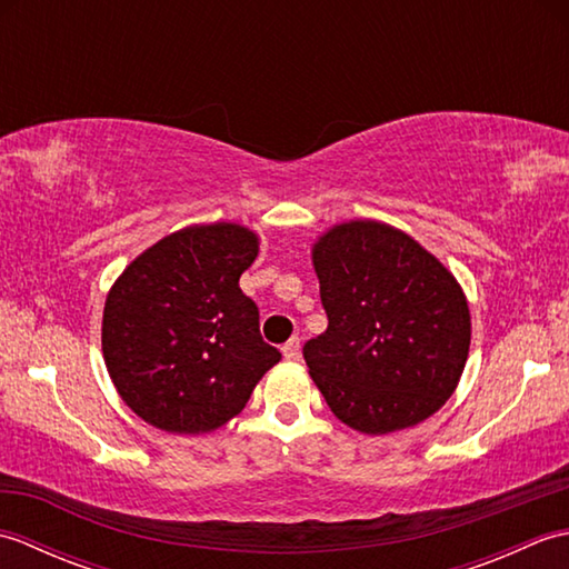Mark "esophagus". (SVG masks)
<instances>
[{
	"mask_svg": "<svg viewBox=\"0 0 569 569\" xmlns=\"http://www.w3.org/2000/svg\"><path fill=\"white\" fill-rule=\"evenodd\" d=\"M281 352H283L286 361H298L300 359V340H298V337H291V340H288L281 347Z\"/></svg>",
	"mask_w": 569,
	"mask_h": 569,
	"instance_id": "34e87169",
	"label": "esophagus"
}]
</instances>
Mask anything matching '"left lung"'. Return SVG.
Segmentation results:
<instances>
[{
	"label": "left lung",
	"instance_id": "1",
	"mask_svg": "<svg viewBox=\"0 0 569 569\" xmlns=\"http://www.w3.org/2000/svg\"><path fill=\"white\" fill-rule=\"evenodd\" d=\"M328 330L303 357L332 413L365 435L413 428L462 377L471 316L447 266L379 220L332 224L312 244Z\"/></svg>",
	"mask_w": 569,
	"mask_h": 569
}]
</instances>
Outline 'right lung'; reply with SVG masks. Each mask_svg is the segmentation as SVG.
<instances>
[{"mask_svg":"<svg viewBox=\"0 0 569 569\" xmlns=\"http://www.w3.org/2000/svg\"><path fill=\"white\" fill-rule=\"evenodd\" d=\"M259 257L244 224H190L117 276L102 312V357L122 401L149 426L204 435L244 410L281 352L259 332L239 276Z\"/></svg>","mask_w":569,"mask_h":569,"instance_id":"right-lung-1","label":"right lung"}]
</instances>
